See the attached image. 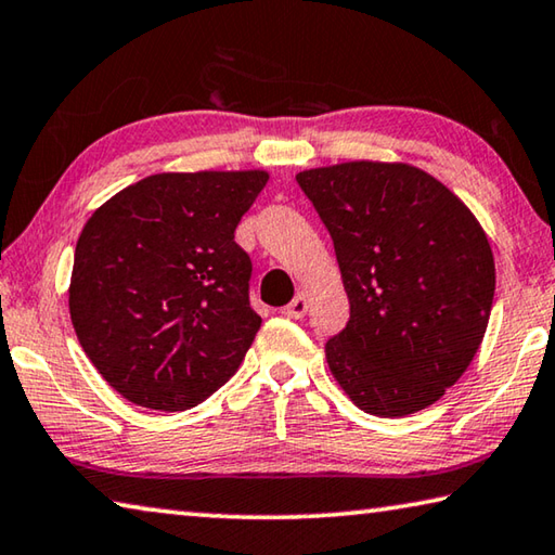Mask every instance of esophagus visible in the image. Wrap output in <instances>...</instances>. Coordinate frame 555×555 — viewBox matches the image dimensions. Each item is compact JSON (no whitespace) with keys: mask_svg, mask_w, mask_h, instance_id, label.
Segmentation results:
<instances>
[{"mask_svg":"<svg viewBox=\"0 0 555 555\" xmlns=\"http://www.w3.org/2000/svg\"><path fill=\"white\" fill-rule=\"evenodd\" d=\"M308 311V298L306 294H298L294 300L286 308H281V313H284L286 318H294V321H300V318L306 315Z\"/></svg>","mask_w":555,"mask_h":555,"instance_id":"1","label":"esophagus"}]
</instances>
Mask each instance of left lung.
<instances>
[{
    "mask_svg": "<svg viewBox=\"0 0 555 555\" xmlns=\"http://www.w3.org/2000/svg\"><path fill=\"white\" fill-rule=\"evenodd\" d=\"M335 244L350 300L325 345L357 409L399 418L428 409L480 350L494 255L473 210L424 168L345 162L296 173Z\"/></svg>",
    "mask_w": 555,
    "mask_h": 555,
    "instance_id": "left-lung-1",
    "label": "left lung"
}]
</instances>
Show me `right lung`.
Returning a JSON list of instances; mask_svg holds the SVG:
<instances>
[{
  "instance_id": "right-lung-1",
  "label": "right lung",
  "mask_w": 555,
  "mask_h": 555,
  "mask_svg": "<svg viewBox=\"0 0 555 555\" xmlns=\"http://www.w3.org/2000/svg\"><path fill=\"white\" fill-rule=\"evenodd\" d=\"M267 181L261 168L154 173L90 215L75 244L70 321L127 401L185 411L240 370L261 318L234 230Z\"/></svg>"
}]
</instances>
